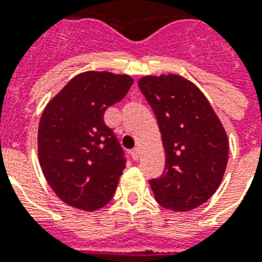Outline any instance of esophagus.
<instances>
[{"instance_id": "34e87169", "label": "esophagus", "mask_w": 262, "mask_h": 262, "mask_svg": "<svg viewBox=\"0 0 262 262\" xmlns=\"http://www.w3.org/2000/svg\"><path fill=\"white\" fill-rule=\"evenodd\" d=\"M139 150L137 148H135V150H132L130 151V156H132V159L133 160H139Z\"/></svg>"}]
</instances>
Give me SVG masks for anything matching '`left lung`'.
<instances>
[{"instance_id":"8db88e82","label":"left lung","mask_w":262,"mask_h":262,"mask_svg":"<svg viewBox=\"0 0 262 262\" xmlns=\"http://www.w3.org/2000/svg\"><path fill=\"white\" fill-rule=\"evenodd\" d=\"M139 88L153 109L165 150V168L150 180L156 201L171 210L201 206L225 176L229 142L209 101L180 75H147Z\"/></svg>"}]
</instances>
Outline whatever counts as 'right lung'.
I'll return each instance as SVG.
<instances>
[{
  "label": "right lung",
  "mask_w": 262,
  "mask_h": 262,
  "mask_svg": "<svg viewBox=\"0 0 262 262\" xmlns=\"http://www.w3.org/2000/svg\"><path fill=\"white\" fill-rule=\"evenodd\" d=\"M132 84L129 75L86 71L43 111L37 133L40 167L54 193L73 208L98 210L114 196L126 159L103 114L125 98Z\"/></svg>",
  "instance_id": "add662e5"
}]
</instances>
